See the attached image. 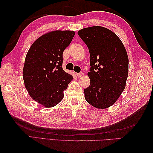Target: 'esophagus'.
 <instances>
[{
    "label": "esophagus",
    "mask_w": 153,
    "mask_h": 153,
    "mask_svg": "<svg viewBox=\"0 0 153 153\" xmlns=\"http://www.w3.org/2000/svg\"><path fill=\"white\" fill-rule=\"evenodd\" d=\"M83 75V73L82 72H80V73H76V76L77 77H81Z\"/></svg>",
    "instance_id": "1"
}]
</instances>
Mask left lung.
<instances>
[{"mask_svg": "<svg viewBox=\"0 0 153 153\" xmlns=\"http://www.w3.org/2000/svg\"><path fill=\"white\" fill-rule=\"evenodd\" d=\"M90 54V85L84 89L85 100L97 108L113 105L125 89L129 60L122 42L110 30L100 26L77 32Z\"/></svg>", "mask_w": 153, "mask_h": 153, "instance_id": "1", "label": "left lung"}]
</instances>
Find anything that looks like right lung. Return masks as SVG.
<instances>
[{"instance_id": "add662e5", "label": "right lung", "mask_w": 153, "mask_h": 153, "mask_svg": "<svg viewBox=\"0 0 153 153\" xmlns=\"http://www.w3.org/2000/svg\"><path fill=\"white\" fill-rule=\"evenodd\" d=\"M75 35L72 31H54L32 44L25 57L23 77L25 87L35 101L53 107L64 97L73 79L62 68L63 52Z\"/></svg>"}]
</instances>
